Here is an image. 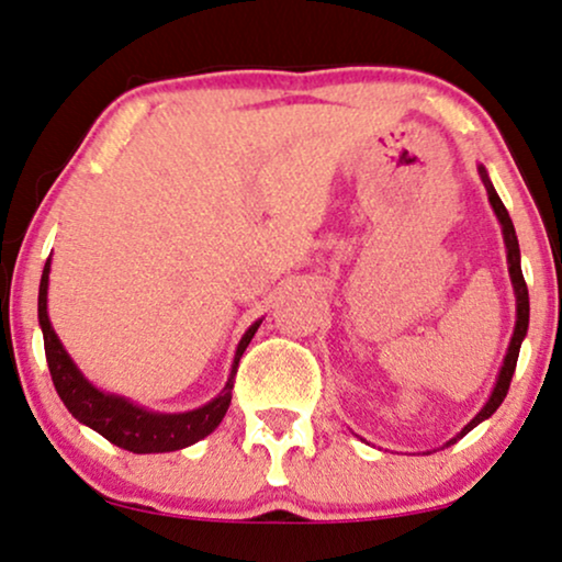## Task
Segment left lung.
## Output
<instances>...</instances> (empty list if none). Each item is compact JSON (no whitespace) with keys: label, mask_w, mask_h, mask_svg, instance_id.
<instances>
[{"label":"left lung","mask_w":562,"mask_h":562,"mask_svg":"<svg viewBox=\"0 0 562 562\" xmlns=\"http://www.w3.org/2000/svg\"><path fill=\"white\" fill-rule=\"evenodd\" d=\"M477 170H480L482 183H485V191H487V199H490V207H493L495 217H498V223H501L503 244H506L508 274H510V285H514V295H516V326H514V337H510V342H508L506 358H503L501 373H498V379H495V386H493V392H490V400L485 402V407H482V409L477 412V415H474L472 420L467 423L464 428H461V430L457 432V436H453L446 446L457 443L459 438H464L467 432H470L472 428H477V425H480L482 420H487V417L493 415V412L501 407L503 400H506V394H508L510 379H514L518 350H521V342H524V337H527V329H529V290H527V282H524V274H521V251H518V238H516L514 223H510L508 210L503 207L498 191H495L493 181H490L485 166H477Z\"/></svg>","instance_id":"obj_1"}]
</instances>
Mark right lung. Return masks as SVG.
I'll return each mask as SVG.
<instances>
[{
	"label": "right lung",
	"instance_id": "obj_1",
	"mask_svg": "<svg viewBox=\"0 0 562 562\" xmlns=\"http://www.w3.org/2000/svg\"><path fill=\"white\" fill-rule=\"evenodd\" d=\"M48 272H52V257L46 259L44 274H41L38 324L41 331H44L46 363L48 371H52L56 394L61 396L64 407L72 412L75 420L88 425V428L101 432L105 440H111L113 446L132 453H166L187 449L196 440L207 438L223 423L233 400V379H236L238 360L246 352L254 334H257L261 318L248 326L244 337H240L236 355H233L228 381H225L223 392L215 400L189 412H153L139 407L126 396L109 394L103 389L92 386L80 368L75 366V360L64 350L61 339L56 337L52 318H48Z\"/></svg>",
	"mask_w": 562,
	"mask_h": 562
}]
</instances>
